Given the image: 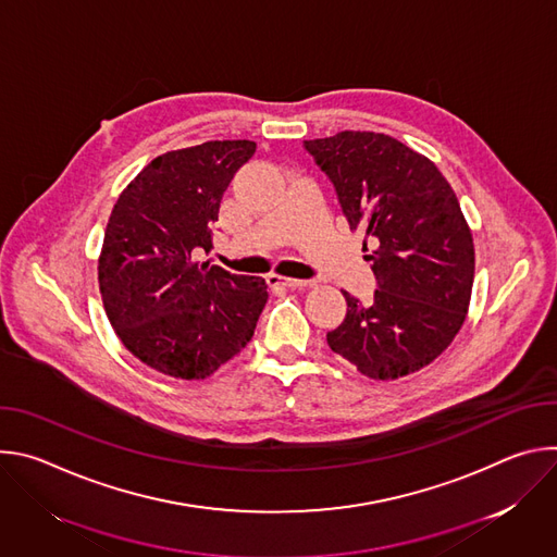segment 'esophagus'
<instances>
[{"instance_id": "1", "label": "esophagus", "mask_w": 557, "mask_h": 557, "mask_svg": "<svg viewBox=\"0 0 557 557\" xmlns=\"http://www.w3.org/2000/svg\"><path fill=\"white\" fill-rule=\"evenodd\" d=\"M269 284L271 286H286V288H304V286H308V280H293V277H282V275L271 273Z\"/></svg>"}]
</instances>
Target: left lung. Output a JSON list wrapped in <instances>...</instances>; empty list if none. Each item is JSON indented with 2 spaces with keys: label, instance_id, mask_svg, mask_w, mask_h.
<instances>
[{
  "label": "left lung",
  "instance_id": "1",
  "mask_svg": "<svg viewBox=\"0 0 557 557\" xmlns=\"http://www.w3.org/2000/svg\"><path fill=\"white\" fill-rule=\"evenodd\" d=\"M335 187L350 228L374 243L370 304L344 290V322L326 335L370 379L434 361L460 331L473 284V243L456 194L425 156L392 136L339 132L304 140Z\"/></svg>",
  "mask_w": 557,
  "mask_h": 557
}]
</instances>
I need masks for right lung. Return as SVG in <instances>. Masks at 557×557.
Instances as JSON below:
<instances>
[{
    "label": "right lung",
    "instance_id": "right-lung-1",
    "mask_svg": "<svg viewBox=\"0 0 557 557\" xmlns=\"http://www.w3.org/2000/svg\"><path fill=\"white\" fill-rule=\"evenodd\" d=\"M253 153V140L168 151L112 209L99 260L103 306L123 346L158 372L205 379L256 333L267 282L196 262L213 247L222 194Z\"/></svg>",
    "mask_w": 557,
    "mask_h": 557
}]
</instances>
